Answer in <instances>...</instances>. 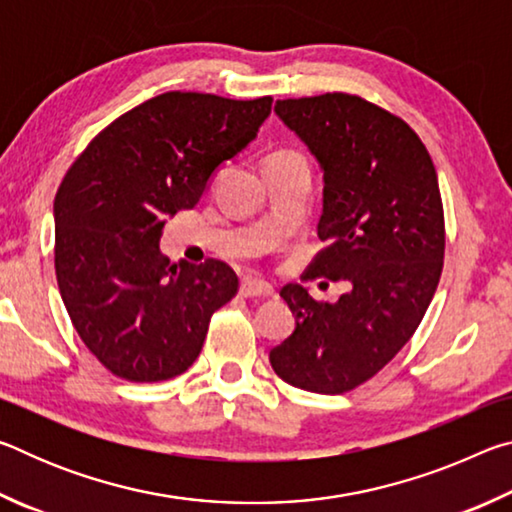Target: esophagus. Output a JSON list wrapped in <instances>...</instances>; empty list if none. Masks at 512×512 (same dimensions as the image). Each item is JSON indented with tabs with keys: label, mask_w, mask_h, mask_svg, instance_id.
Returning a JSON list of instances; mask_svg holds the SVG:
<instances>
[{
	"label": "esophagus",
	"mask_w": 512,
	"mask_h": 512,
	"mask_svg": "<svg viewBox=\"0 0 512 512\" xmlns=\"http://www.w3.org/2000/svg\"><path fill=\"white\" fill-rule=\"evenodd\" d=\"M239 293L244 298H273L275 289L264 280H255V277H244L239 284Z\"/></svg>",
	"instance_id": "esophagus-1"
}]
</instances>
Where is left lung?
I'll list each match as a JSON object with an SVG mask.
<instances>
[{
  "mask_svg": "<svg viewBox=\"0 0 512 512\" xmlns=\"http://www.w3.org/2000/svg\"><path fill=\"white\" fill-rule=\"evenodd\" d=\"M275 115L323 171L309 275L350 291L318 302L302 284L280 296L296 329L268 354L275 375L309 393L357 388L400 352L436 293L445 255L438 176L409 124L354 94L284 99Z\"/></svg>",
  "mask_w": 512,
  "mask_h": 512,
  "instance_id": "left-lung-1",
  "label": "left lung"
}]
</instances>
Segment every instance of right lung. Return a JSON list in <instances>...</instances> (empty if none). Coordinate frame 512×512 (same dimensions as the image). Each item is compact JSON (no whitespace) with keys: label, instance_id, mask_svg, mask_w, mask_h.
Masks as SVG:
<instances>
[{"label":"right lung","instance_id":"right-lung-1","mask_svg":"<svg viewBox=\"0 0 512 512\" xmlns=\"http://www.w3.org/2000/svg\"><path fill=\"white\" fill-rule=\"evenodd\" d=\"M271 103L164 92L112 121L65 173L54 201L60 298L112 375L185 372L237 293L228 264L171 266L160 237L167 216L192 210L216 169L255 140Z\"/></svg>","mask_w":512,"mask_h":512}]
</instances>
